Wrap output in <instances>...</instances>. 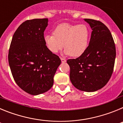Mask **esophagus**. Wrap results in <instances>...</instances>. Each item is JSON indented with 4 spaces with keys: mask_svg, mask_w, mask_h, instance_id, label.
Listing matches in <instances>:
<instances>
[{
    "mask_svg": "<svg viewBox=\"0 0 123 123\" xmlns=\"http://www.w3.org/2000/svg\"><path fill=\"white\" fill-rule=\"evenodd\" d=\"M61 61H62V63H65L67 60H66V59H65V58H62H62H61Z\"/></svg>",
    "mask_w": 123,
    "mask_h": 123,
    "instance_id": "1",
    "label": "esophagus"
}]
</instances>
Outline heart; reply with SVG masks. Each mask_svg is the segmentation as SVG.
<instances>
[{"mask_svg": "<svg viewBox=\"0 0 123 123\" xmlns=\"http://www.w3.org/2000/svg\"><path fill=\"white\" fill-rule=\"evenodd\" d=\"M90 38V30L86 25L63 23L54 29V34L44 37L47 48L57 53L65 47V54L79 56L87 49Z\"/></svg>", "mask_w": 123, "mask_h": 123, "instance_id": "heart-1", "label": "heart"}]
</instances>
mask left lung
<instances>
[{
	"label": "left lung",
	"mask_w": 123,
	"mask_h": 123,
	"mask_svg": "<svg viewBox=\"0 0 123 123\" xmlns=\"http://www.w3.org/2000/svg\"><path fill=\"white\" fill-rule=\"evenodd\" d=\"M92 28L89 44L76 59H69V78L80 91L94 92L105 86L110 79L115 65L116 47L108 28L101 21L84 19Z\"/></svg>",
	"instance_id": "1"
}]
</instances>
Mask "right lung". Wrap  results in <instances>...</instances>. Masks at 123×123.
I'll use <instances>...</instances> for the list:
<instances>
[{
  "label": "right lung",
  "mask_w": 123,
  "mask_h": 123,
  "mask_svg": "<svg viewBox=\"0 0 123 123\" xmlns=\"http://www.w3.org/2000/svg\"><path fill=\"white\" fill-rule=\"evenodd\" d=\"M47 25L48 18L25 21L14 33L8 51V63L15 82L31 95L50 89L61 63L59 56L45 45L44 32Z\"/></svg>",
  "instance_id": "1"
}]
</instances>
